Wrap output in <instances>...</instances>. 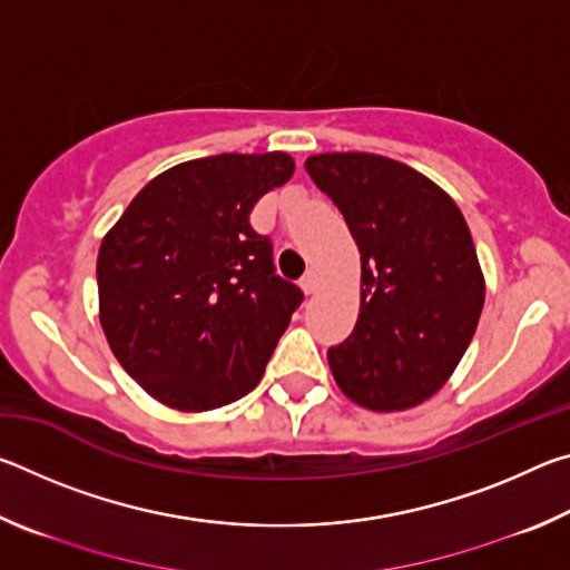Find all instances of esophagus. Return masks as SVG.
<instances>
[{
    "instance_id": "esophagus-1",
    "label": "esophagus",
    "mask_w": 570,
    "mask_h": 570,
    "mask_svg": "<svg viewBox=\"0 0 570 570\" xmlns=\"http://www.w3.org/2000/svg\"><path fill=\"white\" fill-rule=\"evenodd\" d=\"M316 286H320V278H316L314 268H308V272L302 276V288H304L306 294H314Z\"/></svg>"
}]
</instances>
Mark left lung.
<instances>
[{"mask_svg": "<svg viewBox=\"0 0 570 570\" xmlns=\"http://www.w3.org/2000/svg\"><path fill=\"white\" fill-rule=\"evenodd\" d=\"M304 168L362 256L360 320L326 352L334 380L366 410L414 407L455 370L485 302L465 218L445 190L397 160L324 153Z\"/></svg>", "mask_w": 570, "mask_h": 570, "instance_id": "left-lung-1", "label": "left lung"}]
</instances>
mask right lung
Returning a JSON list of instances; mask_svg holds the SVG:
<instances>
[{
	"mask_svg": "<svg viewBox=\"0 0 570 570\" xmlns=\"http://www.w3.org/2000/svg\"><path fill=\"white\" fill-rule=\"evenodd\" d=\"M286 153L180 163L130 200L98 256L100 324L122 370L168 407L244 397L304 302L250 226L258 198L292 178Z\"/></svg>",
	"mask_w": 570,
	"mask_h": 570,
	"instance_id": "add662e5",
	"label": "right lung"
}]
</instances>
